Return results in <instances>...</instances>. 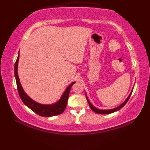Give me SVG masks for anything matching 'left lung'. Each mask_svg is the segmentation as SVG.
<instances>
[{
  "mask_svg": "<svg viewBox=\"0 0 150 150\" xmlns=\"http://www.w3.org/2000/svg\"><path fill=\"white\" fill-rule=\"evenodd\" d=\"M133 89H132L131 93H130V94L129 95V96L128 97V98H126V100L124 101L122 104H120V106H119L115 108H113V109H111V110H99V109H97V108L94 107V106H93V105H92V104H91L90 100H88V97H87L86 94V99H87V101H88V104H89V106H90L91 109L92 110H93V111H94V112L97 113H99V114H110V113L115 112V111H118V110H120L121 108H122L124 106V105H125V104L127 103V102L128 101L130 96H131L132 93V91H133Z\"/></svg>",
  "mask_w": 150,
  "mask_h": 150,
  "instance_id": "8db88e82",
  "label": "left lung"
}]
</instances>
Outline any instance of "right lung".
I'll list each match as a JSON object with an SVG mask.
<instances>
[{"label": "right lung", "instance_id": "add662e5", "mask_svg": "<svg viewBox=\"0 0 150 150\" xmlns=\"http://www.w3.org/2000/svg\"><path fill=\"white\" fill-rule=\"evenodd\" d=\"M19 60V52L17 59L16 60L15 64V77L16 79V82H17V90L21 100L23 102L24 104L26 106L33 111L35 113L39 115L42 117H52L61 114L65 110L67 103H68L69 93L70 91L72 86L75 83V82H73L72 83L69 85L68 88L66 89V90L64 92L60 99L55 103V104H42L38 103L37 102L33 100V99L28 96V95L25 93L23 88H22L21 84L20 82V79H19L18 75V62Z\"/></svg>", "mask_w": 150, "mask_h": 150}]
</instances>
